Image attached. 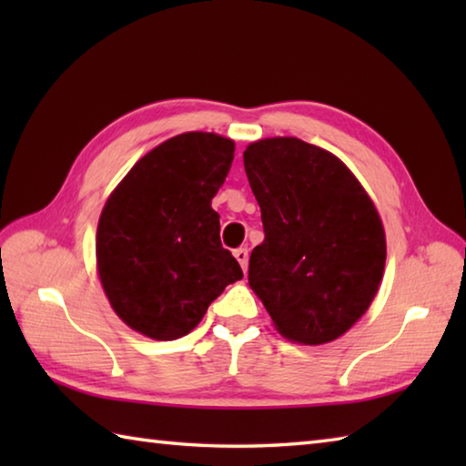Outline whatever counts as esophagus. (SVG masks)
I'll return each mask as SVG.
<instances>
[{
  "label": "esophagus",
  "mask_w": 466,
  "mask_h": 466,
  "mask_svg": "<svg viewBox=\"0 0 466 466\" xmlns=\"http://www.w3.org/2000/svg\"><path fill=\"white\" fill-rule=\"evenodd\" d=\"M234 256H236V260L240 262V266H242V270L246 272L248 270V248H238V250H234Z\"/></svg>",
  "instance_id": "34e87169"
}]
</instances>
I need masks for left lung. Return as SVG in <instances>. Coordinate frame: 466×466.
Segmentation results:
<instances>
[{
	"mask_svg": "<svg viewBox=\"0 0 466 466\" xmlns=\"http://www.w3.org/2000/svg\"><path fill=\"white\" fill-rule=\"evenodd\" d=\"M264 242L250 254L248 284L284 339L336 340L369 310L382 280L380 216L334 154L299 137L246 147Z\"/></svg>",
	"mask_w": 466,
	"mask_h": 466,
	"instance_id": "8db88e82",
	"label": "left lung"
}]
</instances>
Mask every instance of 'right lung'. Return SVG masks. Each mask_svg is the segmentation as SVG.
Instances as JSON below:
<instances>
[{
  "instance_id": "1",
  "label": "right lung",
  "mask_w": 466,
  "mask_h": 466,
  "mask_svg": "<svg viewBox=\"0 0 466 466\" xmlns=\"http://www.w3.org/2000/svg\"><path fill=\"white\" fill-rule=\"evenodd\" d=\"M232 160V140L186 132L137 160L107 198L96 236L97 274L114 312L147 339L186 336L244 276L222 248L212 210Z\"/></svg>"
}]
</instances>
